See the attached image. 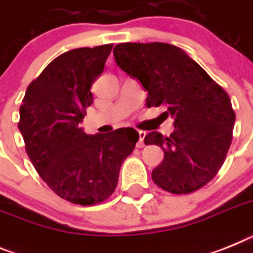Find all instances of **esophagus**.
Listing matches in <instances>:
<instances>
[{"instance_id":"obj_1","label":"esophagus","mask_w":253,"mask_h":253,"mask_svg":"<svg viewBox=\"0 0 253 253\" xmlns=\"http://www.w3.org/2000/svg\"><path fill=\"white\" fill-rule=\"evenodd\" d=\"M138 135H139V139H138L137 142V147H143L144 146L143 141H144V137H146V131L139 130L138 131Z\"/></svg>"}]
</instances>
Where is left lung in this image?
<instances>
[{
	"instance_id": "1",
	"label": "left lung",
	"mask_w": 253,
	"mask_h": 253,
	"mask_svg": "<svg viewBox=\"0 0 253 253\" xmlns=\"http://www.w3.org/2000/svg\"><path fill=\"white\" fill-rule=\"evenodd\" d=\"M116 65L147 90L146 105L165 107L174 131H151L146 144L164 150L152 180L164 191L187 194L216 175L232 142L235 114L225 90L191 59L169 43H120Z\"/></svg>"
}]
</instances>
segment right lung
Masks as SVG:
<instances>
[{
	"mask_svg": "<svg viewBox=\"0 0 253 253\" xmlns=\"http://www.w3.org/2000/svg\"><path fill=\"white\" fill-rule=\"evenodd\" d=\"M111 49L103 44L60 55L29 84L20 106L19 130L41 178L57 196L83 206L114 193L120 166L139 138L133 128L88 135L81 126Z\"/></svg>",
	"mask_w": 253,
	"mask_h": 253,
	"instance_id": "1",
	"label": "right lung"
}]
</instances>
